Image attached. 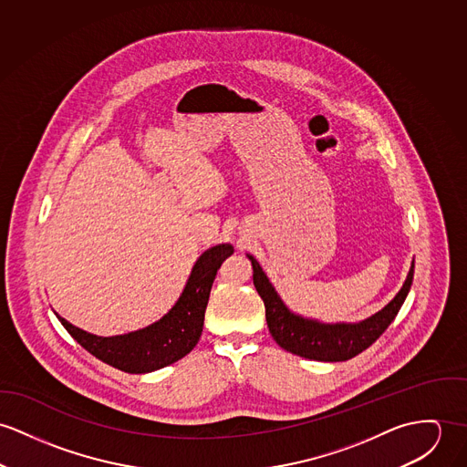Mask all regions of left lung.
I'll use <instances>...</instances> for the list:
<instances>
[{"label":"left lung","mask_w":467,"mask_h":467,"mask_svg":"<svg viewBox=\"0 0 467 467\" xmlns=\"http://www.w3.org/2000/svg\"><path fill=\"white\" fill-rule=\"evenodd\" d=\"M247 258L253 263L254 286L265 303V317L272 338L283 349L318 362H346L372 346L396 318L398 311L409 296L414 279L412 263L401 290L383 310L355 324H324L288 310V306L281 301L266 274L259 266L258 261L251 254H247Z\"/></svg>","instance_id":"1"}]
</instances>
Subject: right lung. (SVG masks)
<instances>
[{
	"instance_id": "right-lung-1",
	"label": "right lung",
	"mask_w": 467,
	"mask_h": 467,
	"mask_svg": "<svg viewBox=\"0 0 467 467\" xmlns=\"http://www.w3.org/2000/svg\"><path fill=\"white\" fill-rule=\"evenodd\" d=\"M233 253L234 249L229 244L208 249L193 265L175 306L143 329L116 337H97L55 315L66 331L99 360L130 374L152 372L184 358L197 346L213 281L220 265Z\"/></svg>"
}]
</instances>
